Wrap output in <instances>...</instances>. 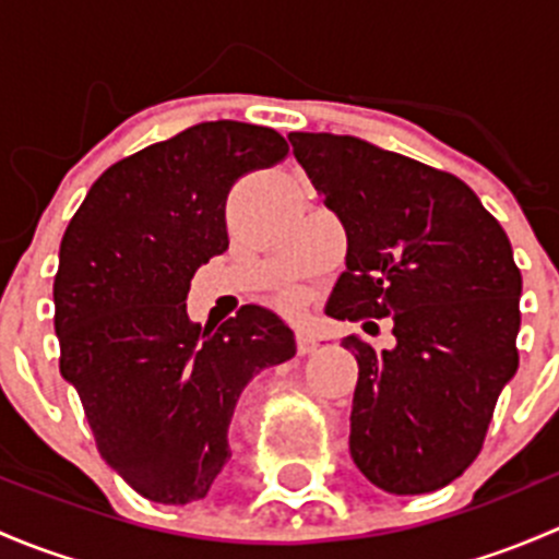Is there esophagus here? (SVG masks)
Returning <instances> with one entry per match:
<instances>
[{
	"mask_svg": "<svg viewBox=\"0 0 559 559\" xmlns=\"http://www.w3.org/2000/svg\"><path fill=\"white\" fill-rule=\"evenodd\" d=\"M316 348H319V341L311 335V332H297V352L300 354H313Z\"/></svg>",
	"mask_w": 559,
	"mask_h": 559,
	"instance_id": "1",
	"label": "esophagus"
}]
</instances>
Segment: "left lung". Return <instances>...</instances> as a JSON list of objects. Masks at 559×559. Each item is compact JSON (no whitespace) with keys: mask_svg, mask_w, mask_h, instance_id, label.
Instances as JSON below:
<instances>
[{"mask_svg":"<svg viewBox=\"0 0 559 559\" xmlns=\"http://www.w3.org/2000/svg\"><path fill=\"white\" fill-rule=\"evenodd\" d=\"M289 143L346 229L326 316L394 321V348L343 337L359 365L354 465L384 492H436L481 452L520 368L522 273L509 235L456 175L352 134L292 132Z\"/></svg>","mask_w":559,"mask_h":559,"instance_id":"obj_1","label":"left lung"}]
</instances>
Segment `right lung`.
Masks as SVG:
<instances>
[{"mask_svg": "<svg viewBox=\"0 0 559 559\" xmlns=\"http://www.w3.org/2000/svg\"><path fill=\"white\" fill-rule=\"evenodd\" d=\"M289 154L275 129L205 121L94 180L59 248V370L103 460L154 503L202 500L233 456L248 381L295 357L278 313L243 306L216 332L186 313L197 267L229 246V189Z\"/></svg>", "mask_w": 559, "mask_h": 559, "instance_id": "1", "label": "right lung"}]
</instances>
